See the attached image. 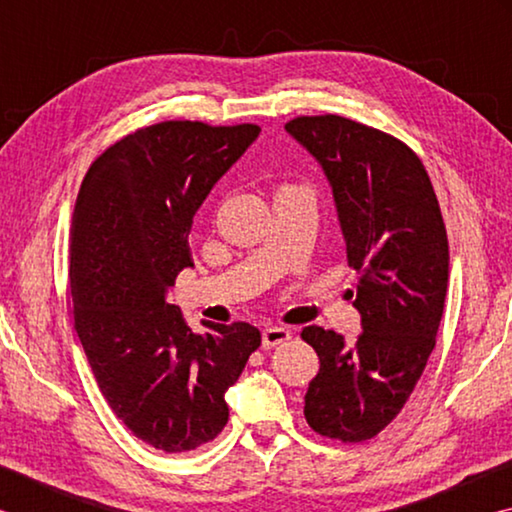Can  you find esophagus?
Returning <instances> with one entry per match:
<instances>
[{
    "instance_id": "34e87169",
    "label": "esophagus",
    "mask_w": 512,
    "mask_h": 512,
    "mask_svg": "<svg viewBox=\"0 0 512 512\" xmlns=\"http://www.w3.org/2000/svg\"><path fill=\"white\" fill-rule=\"evenodd\" d=\"M291 339V329H287V327H266L264 332H262V345H264V350H271V348H275V345H280V343H284V341H289Z\"/></svg>"
}]
</instances>
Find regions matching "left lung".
<instances>
[{
    "label": "left lung",
    "mask_w": 512,
    "mask_h": 512,
    "mask_svg": "<svg viewBox=\"0 0 512 512\" xmlns=\"http://www.w3.org/2000/svg\"><path fill=\"white\" fill-rule=\"evenodd\" d=\"M284 128L332 187L363 327L352 345L332 329H302L320 359L305 418L320 436L363 443L404 409L436 345L449 280L443 214L427 169L397 137L339 115Z\"/></svg>",
    "instance_id": "obj_1"
}]
</instances>
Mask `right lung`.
I'll use <instances>...</instances> for the list:
<instances>
[{
	"instance_id": "right-lung-1",
	"label": "right lung",
	"mask_w": 512,
	"mask_h": 512,
	"mask_svg": "<svg viewBox=\"0 0 512 512\" xmlns=\"http://www.w3.org/2000/svg\"><path fill=\"white\" fill-rule=\"evenodd\" d=\"M259 126L162 121L112 144L92 162L69 237L74 327L94 379L142 443L180 454L228 422L225 391L262 334L248 323L192 332L167 302L189 250L194 214Z\"/></svg>"
}]
</instances>
